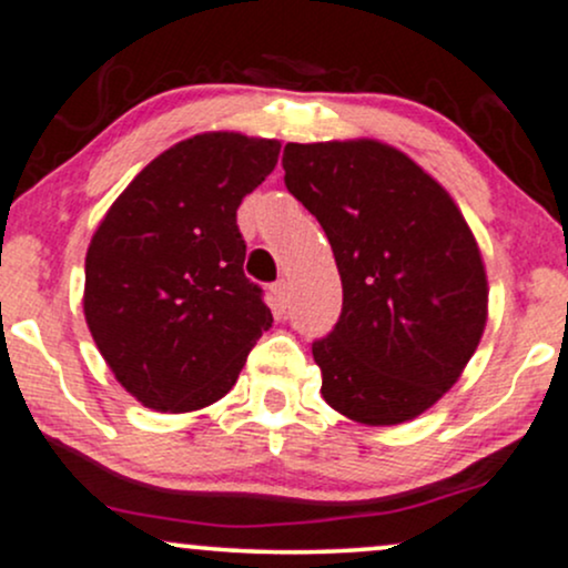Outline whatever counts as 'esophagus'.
<instances>
[{
  "label": "esophagus",
  "mask_w": 568,
  "mask_h": 568,
  "mask_svg": "<svg viewBox=\"0 0 568 568\" xmlns=\"http://www.w3.org/2000/svg\"><path fill=\"white\" fill-rule=\"evenodd\" d=\"M272 296H275L277 306L288 304V302H291V288H288V283H285V280H280V283L272 285Z\"/></svg>",
  "instance_id": "34e87169"
}]
</instances>
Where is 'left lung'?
<instances>
[{"label":"left lung","instance_id":"obj_1","mask_svg":"<svg viewBox=\"0 0 568 568\" xmlns=\"http://www.w3.org/2000/svg\"><path fill=\"white\" fill-rule=\"evenodd\" d=\"M285 186L321 221L342 315L312 344L331 408L393 427L433 408L478 349L488 280L452 194L374 139L285 143Z\"/></svg>","mask_w":568,"mask_h":568}]
</instances>
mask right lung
<instances>
[{"label":"right lung","mask_w":568,"mask_h":568,"mask_svg":"<svg viewBox=\"0 0 568 568\" xmlns=\"http://www.w3.org/2000/svg\"><path fill=\"white\" fill-rule=\"evenodd\" d=\"M280 141L213 130L149 162L84 256V321L114 379L154 410L224 397L272 312L245 277L237 207L275 171Z\"/></svg>","instance_id":"obj_1"}]
</instances>
